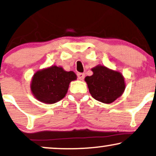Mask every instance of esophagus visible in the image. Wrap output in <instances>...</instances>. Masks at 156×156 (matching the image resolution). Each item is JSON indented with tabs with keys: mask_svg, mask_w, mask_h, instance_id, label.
<instances>
[{
	"mask_svg": "<svg viewBox=\"0 0 156 156\" xmlns=\"http://www.w3.org/2000/svg\"><path fill=\"white\" fill-rule=\"evenodd\" d=\"M84 76H85V74H84V73H77V77L79 80H84Z\"/></svg>",
	"mask_w": 156,
	"mask_h": 156,
	"instance_id": "1",
	"label": "esophagus"
}]
</instances>
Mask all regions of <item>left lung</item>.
<instances>
[{
  "mask_svg": "<svg viewBox=\"0 0 156 156\" xmlns=\"http://www.w3.org/2000/svg\"><path fill=\"white\" fill-rule=\"evenodd\" d=\"M92 75L86 76L84 80L93 98L110 104L122 95L125 83L120 72L101 65L92 68Z\"/></svg>",
  "mask_w": 156,
  "mask_h": 156,
  "instance_id": "1",
  "label": "left lung"
}]
</instances>
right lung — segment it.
I'll return each instance as SVG.
<instances>
[{
  "label": "right lung",
  "instance_id": "obj_1",
  "mask_svg": "<svg viewBox=\"0 0 156 156\" xmlns=\"http://www.w3.org/2000/svg\"><path fill=\"white\" fill-rule=\"evenodd\" d=\"M75 80L76 75L74 72H66L60 66H52L34 74L31 90L38 100L53 104L65 97L69 83Z\"/></svg>",
  "mask_w": 156,
  "mask_h": 156
}]
</instances>
